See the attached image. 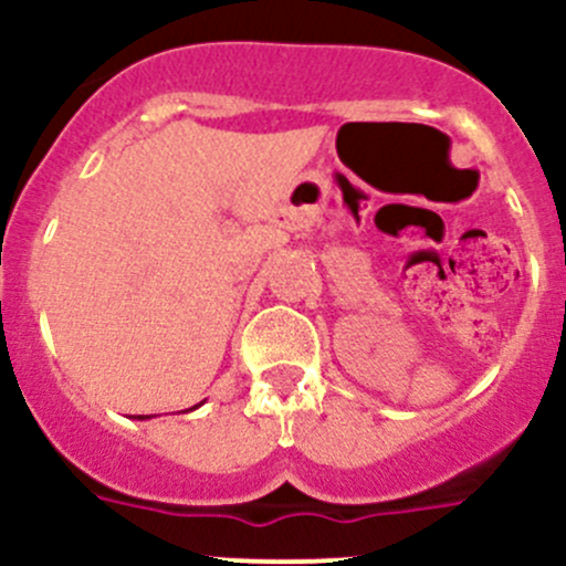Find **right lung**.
<instances>
[{
    "label": "right lung",
    "instance_id": "obj_1",
    "mask_svg": "<svg viewBox=\"0 0 566 566\" xmlns=\"http://www.w3.org/2000/svg\"><path fill=\"white\" fill-rule=\"evenodd\" d=\"M142 419H145V416H142Z\"/></svg>",
    "mask_w": 566,
    "mask_h": 566
}]
</instances>
